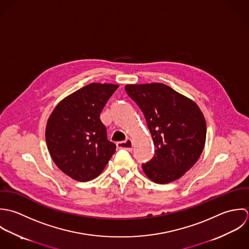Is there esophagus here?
<instances>
[{
  "mask_svg": "<svg viewBox=\"0 0 249 249\" xmlns=\"http://www.w3.org/2000/svg\"><path fill=\"white\" fill-rule=\"evenodd\" d=\"M117 148L119 149H125L127 151H132L133 150V142L130 139L126 140L125 142H117L116 144Z\"/></svg>",
  "mask_w": 249,
  "mask_h": 249,
  "instance_id": "34e87169",
  "label": "esophagus"
}]
</instances>
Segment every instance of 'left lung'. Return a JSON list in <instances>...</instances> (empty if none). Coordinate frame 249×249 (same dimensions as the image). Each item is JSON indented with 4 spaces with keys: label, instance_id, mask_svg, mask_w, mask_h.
<instances>
[{
    "label": "left lung",
    "instance_id": "obj_1",
    "mask_svg": "<svg viewBox=\"0 0 249 249\" xmlns=\"http://www.w3.org/2000/svg\"><path fill=\"white\" fill-rule=\"evenodd\" d=\"M125 90L144 114L154 157L142 169L157 184L182 177L197 161L206 141V121L198 106L163 84L128 85Z\"/></svg>",
    "mask_w": 249,
    "mask_h": 249
}]
</instances>
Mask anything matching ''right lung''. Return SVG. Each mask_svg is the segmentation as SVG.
Instances as JSON below:
<instances>
[{"label": "right lung", "instance_id": "1", "mask_svg": "<svg viewBox=\"0 0 249 249\" xmlns=\"http://www.w3.org/2000/svg\"><path fill=\"white\" fill-rule=\"evenodd\" d=\"M111 84H90L62 100L46 126V142L56 166L80 182L96 178L114 154L100 113L117 89Z\"/></svg>", "mask_w": 249, "mask_h": 249}]
</instances>
